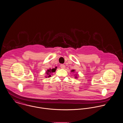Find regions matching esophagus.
Here are the masks:
<instances>
[{
	"instance_id": "esophagus-1",
	"label": "esophagus",
	"mask_w": 123,
	"mask_h": 123,
	"mask_svg": "<svg viewBox=\"0 0 123 123\" xmlns=\"http://www.w3.org/2000/svg\"><path fill=\"white\" fill-rule=\"evenodd\" d=\"M60 67H61V68H62V69H64L65 68V65H64V64H61L60 65Z\"/></svg>"
}]
</instances>
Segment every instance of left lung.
Here are the masks:
<instances>
[{
  "label": "left lung",
  "instance_id": "1",
  "mask_svg": "<svg viewBox=\"0 0 123 123\" xmlns=\"http://www.w3.org/2000/svg\"><path fill=\"white\" fill-rule=\"evenodd\" d=\"M74 70H72V71H72V72H74Z\"/></svg>",
  "mask_w": 123,
  "mask_h": 123
}]
</instances>
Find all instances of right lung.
<instances>
[{
	"label": "right lung",
	"mask_w": 123,
	"mask_h": 123,
	"mask_svg": "<svg viewBox=\"0 0 123 123\" xmlns=\"http://www.w3.org/2000/svg\"><path fill=\"white\" fill-rule=\"evenodd\" d=\"M56 69V67H55V68H52V69H49V70H48L46 72V74L49 75V76L48 77H50L51 75L49 74L50 73H53V72H55V70Z\"/></svg>",
	"instance_id": "right-lung-1"
}]
</instances>
